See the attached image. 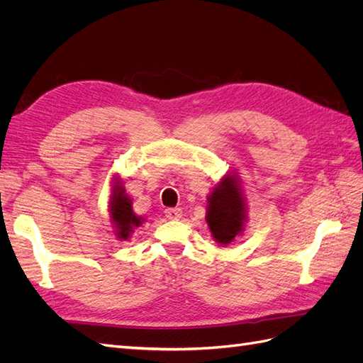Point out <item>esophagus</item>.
Segmentation results:
<instances>
[{"label":"esophagus","mask_w":363,"mask_h":363,"mask_svg":"<svg viewBox=\"0 0 363 363\" xmlns=\"http://www.w3.org/2000/svg\"><path fill=\"white\" fill-rule=\"evenodd\" d=\"M164 216H167L168 219H180L182 218V208H179V207H171V208H167V211H164Z\"/></svg>","instance_id":"1"}]
</instances>
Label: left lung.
<instances>
[{"label": "left lung", "mask_w": 363, "mask_h": 363, "mask_svg": "<svg viewBox=\"0 0 363 363\" xmlns=\"http://www.w3.org/2000/svg\"><path fill=\"white\" fill-rule=\"evenodd\" d=\"M206 221L219 244H230L242 232L245 219L244 196L238 188V182L232 175L224 177L213 192L208 195Z\"/></svg>", "instance_id": "obj_1"}]
</instances>
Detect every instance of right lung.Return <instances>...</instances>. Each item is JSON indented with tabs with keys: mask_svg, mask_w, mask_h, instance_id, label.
Masks as SVG:
<instances>
[{
	"mask_svg": "<svg viewBox=\"0 0 363 363\" xmlns=\"http://www.w3.org/2000/svg\"><path fill=\"white\" fill-rule=\"evenodd\" d=\"M111 216L113 227L116 228V236L119 239H128L131 232H135V227L142 224V218L136 216L131 208V200L125 195V191L121 184L113 188V195L111 200Z\"/></svg>",
	"mask_w": 363,
	"mask_h": 363,
	"instance_id": "obj_1",
	"label": "right lung"
}]
</instances>
